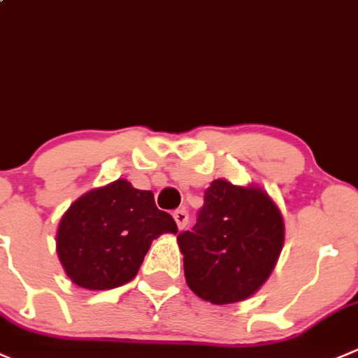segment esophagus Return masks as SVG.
<instances>
[{
	"mask_svg": "<svg viewBox=\"0 0 358 358\" xmlns=\"http://www.w3.org/2000/svg\"><path fill=\"white\" fill-rule=\"evenodd\" d=\"M173 218H175L176 225H178V229L182 231V229H185V225L189 224V213H187L185 210H176L175 213H173Z\"/></svg>",
	"mask_w": 358,
	"mask_h": 358,
	"instance_id": "34e87169",
	"label": "esophagus"
}]
</instances>
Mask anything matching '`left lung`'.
I'll list each match as a JSON object with an SVG mask.
<instances>
[{
    "instance_id": "obj_1",
    "label": "left lung",
    "mask_w": 358,
    "mask_h": 358,
    "mask_svg": "<svg viewBox=\"0 0 358 358\" xmlns=\"http://www.w3.org/2000/svg\"><path fill=\"white\" fill-rule=\"evenodd\" d=\"M189 289L211 304L246 299L264 285L283 248L285 225L259 187L215 180L192 231L178 234Z\"/></svg>"
}]
</instances>
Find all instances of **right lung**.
Listing matches in <instances>:
<instances>
[{
  "mask_svg": "<svg viewBox=\"0 0 358 358\" xmlns=\"http://www.w3.org/2000/svg\"><path fill=\"white\" fill-rule=\"evenodd\" d=\"M176 234L173 217L155 206L150 190L117 180L91 190L62 215L57 255L66 275L87 290H110L138 275L152 241Z\"/></svg>",
  "mask_w": 358,
  "mask_h": 358,
  "instance_id": "add662e5",
  "label": "right lung"
}]
</instances>
